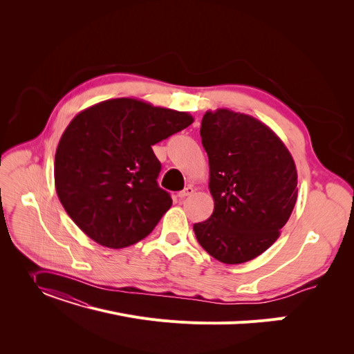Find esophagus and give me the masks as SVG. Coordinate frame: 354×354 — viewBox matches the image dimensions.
Masks as SVG:
<instances>
[{
    "mask_svg": "<svg viewBox=\"0 0 354 354\" xmlns=\"http://www.w3.org/2000/svg\"><path fill=\"white\" fill-rule=\"evenodd\" d=\"M194 187H191V185H188L187 188H185L183 191H180V192H178V196H179V199H185L187 196H189V195H192L194 194Z\"/></svg>",
    "mask_w": 354,
    "mask_h": 354,
    "instance_id": "obj_1",
    "label": "esophagus"
}]
</instances>
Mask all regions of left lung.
I'll return each mask as SVG.
<instances>
[{"label":"left lung","mask_w":354,"mask_h":354,"mask_svg":"<svg viewBox=\"0 0 354 354\" xmlns=\"http://www.w3.org/2000/svg\"><path fill=\"white\" fill-rule=\"evenodd\" d=\"M201 138L214 212L194 225L196 239L221 263H247L275 243L294 209V159L267 124L230 109L208 110Z\"/></svg>","instance_id":"1"}]
</instances>
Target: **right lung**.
I'll list each match as a JSON object with an SVG mask.
<instances>
[{
	"label": "right lung",
	"mask_w": 354,
	"mask_h": 354,
	"mask_svg": "<svg viewBox=\"0 0 354 354\" xmlns=\"http://www.w3.org/2000/svg\"><path fill=\"white\" fill-rule=\"evenodd\" d=\"M192 122L187 111L130 97L80 111L62 135L54 160L55 191L74 224L115 250L151 234L172 205L156 182L160 162L152 146Z\"/></svg>",
	"instance_id": "add662e5"
}]
</instances>
